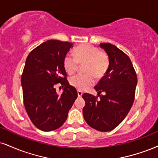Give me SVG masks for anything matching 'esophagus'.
<instances>
[{
  "label": "esophagus",
  "instance_id": "obj_1",
  "mask_svg": "<svg viewBox=\"0 0 158 158\" xmlns=\"http://www.w3.org/2000/svg\"><path fill=\"white\" fill-rule=\"evenodd\" d=\"M77 94H78V96H79V97H81V96H82L83 93H82V91H81V90H77Z\"/></svg>",
  "mask_w": 158,
  "mask_h": 158
}]
</instances>
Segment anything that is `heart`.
I'll return each mask as SVG.
<instances>
[{
    "instance_id": "obj_1",
    "label": "heart",
    "mask_w": 158,
    "mask_h": 158,
    "mask_svg": "<svg viewBox=\"0 0 158 158\" xmlns=\"http://www.w3.org/2000/svg\"><path fill=\"white\" fill-rule=\"evenodd\" d=\"M73 56L67 54L64 57L63 66L68 74L77 70L79 64H84L85 73H78L70 78L71 85L78 90H84L93 85L96 77L101 79L105 75L110 67V58L107 53L96 47L81 45L73 50Z\"/></svg>"
}]
</instances>
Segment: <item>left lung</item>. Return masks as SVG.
<instances>
[{"mask_svg":"<svg viewBox=\"0 0 158 158\" xmlns=\"http://www.w3.org/2000/svg\"><path fill=\"white\" fill-rule=\"evenodd\" d=\"M107 52L110 67L94 88L98 96L84 94V118L89 126L101 132H109L125 118L135 100L138 79L130 57L110 43H100ZM104 92V95H101ZM99 97V98H98Z\"/></svg>","mask_w":158,"mask_h":158,"instance_id":"obj_1","label":"left lung"}]
</instances>
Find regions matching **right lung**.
Instances as JSON below:
<instances>
[{"label":"right lung","mask_w":158,"mask_h":158,"mask_svg":"<svg viewBox=\"0 0 158 158\" xmlns=\"http://www.w3.org/2000/svg\"><path fill=\"white\" fill-rule=\"evenodd\" d=\"M71 47V43L51 40L33 49L26 58L21 77L23 103L31 122L42 131L60 128L78 96L63 66ZM58 83L65 87L61 95L54 87Z\"/></svg>","instance_id":"add662e5"}]
</instances>
